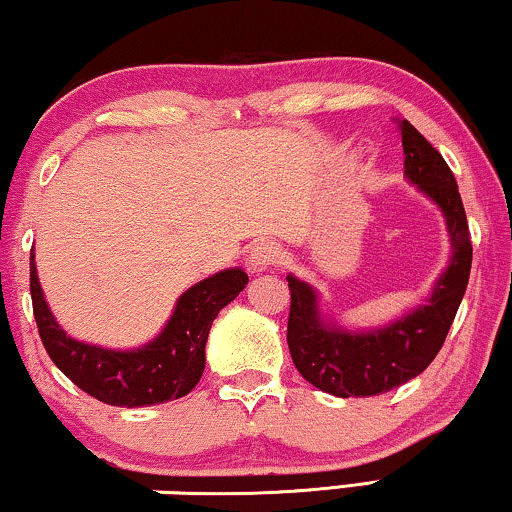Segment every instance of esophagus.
<instances>
[{"label": "esophagus", "instance_id": "obj_1", "mask_svg": "<svg viewBox=\"0 0 512 512\" xmlns=\"http://www.w3.org/2000/svg\"><path fill=\"white\" fill-rule=\"evenodd\" d=\"M280 257V246L276 241H269V239H262L253 243V248H250L248 253V266L250 271L257 273V271H266L271 264H276Z\"/></svg>", "mask_w": 512, "mask_h": 512}]
</instances>
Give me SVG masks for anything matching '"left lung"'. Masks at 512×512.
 I'll return each mask as SVG.
<instances>
[{
  "instance_id": "8db88e82",
  "label": "left lung",
  "mask_w": 512,
  "mask_h": 512,
  "mask_svg": "<svg viewBox=\"0 0 512 512\" xmlns=\"http://www.w3.org/2000/svg\"><path fill=\"white\" fill-rule=\"evenodd\" d=\"M404 149V177L437 204L451 236V259L427 299L400 319L377 329L352 331L329 322L317 289L289 273L287 345L296 370L319 391L338 398H368L407 384L434 361L467 292L471 236L467 213L451 167L409 124L398 121Z\"/></svg>"
}]
</instances>
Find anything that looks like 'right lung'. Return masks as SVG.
I'll return each instance as SVG.
<instances>
[{
    "mask_svg": "<svg viewBox=\"0 0 512 512\" xmlns=\"http://www.w3.org/2000/svg\"><path fill=\"white\" fill-rule=\"evenodd\" d=\"M246 285L243 269L213 273L179 296L154 340L135 349H108L66 335L43 296L34 250L29 262V289L45 352L75 386L114 407H147L193 391L207 363L204 347L213 319Z\"/></svg>",
    "mask_w": 512,
    "mask_h": 512,
    "instance_id": "add662e5",
    "label": "right lung"
}]
</instances>
